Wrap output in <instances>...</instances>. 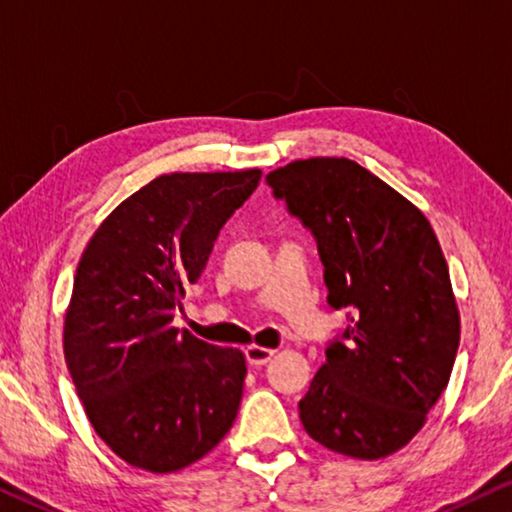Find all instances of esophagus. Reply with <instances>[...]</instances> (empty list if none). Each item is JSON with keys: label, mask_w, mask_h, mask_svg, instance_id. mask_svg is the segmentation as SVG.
<instances>
[{"label": "esophagus", "mask_w": 512, "mask_h": 512, "mask_svg": "<svg viewBox=\"0 0 512 512\" xmlns=\"http://www.w3.org/2000/svg\"><path fill=\"white\" fill-rule=\"evenodd\" d=\"M244 356H247L249 366L258 368V366H265V363H268V361L272 359V356H275V349H270V347H258V345H251V347L244 349Z\"/></svg>", "instance_id": "esophagus-1"}]
</instances>
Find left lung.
Instances as JSON below:
<instances>
[{"label":"left lung","instance_id":"8db88e82","mask_svg":"<svg viewBox=\"0 0 512 512\" xmlns=\"http://www.w3.org/2000/svg\"><path fill=\"white\" fill-rule=\"evenodd\" d=\"M317 240L328 305L352 326L326 347L303 401L310 438L354 459L410 443L443 394L459 349V310L426 216L349 158H307L268 177Z\"/></svg>","mask_w":512,"mask_h":512}]
</instances>
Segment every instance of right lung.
<instances>
[{
	"instance_id": "right-lung-1",
	"label": "right lung",
	"mask_w": 512,
	"mask_h": 512,
	"mask_svg": "<svg viewBox=\"0 0 512 512\" xmlns=\"http://www.w3.org/2000/svg\"><path fill=\"white\" fill-rule=\"evenodd\" d=\"M261 170L172 172L100 223L76 268L65 361L97 436L130 466L174 473L221 443L240 410L247 363L172 326Z\"/></svg>"
}]
</instances>
